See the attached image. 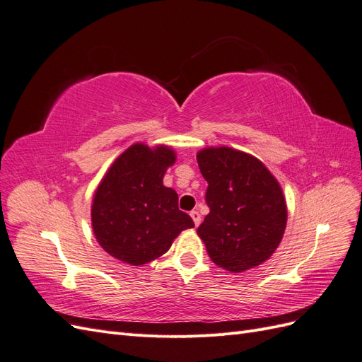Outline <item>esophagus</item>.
Here are the masks:
<instances>
[{"instance_id":"1","label":"esophagus","mask_w":362,"mask_h":362,"mask_svg":"<svg viewBox=\"0 0 362 362\" xmlns=\"http://www.w3.org/2000/svg\"><path fill=\"white\" fill-rule=\"evenodd\" d=\"M190 216H192V218H193V222H194V226H198V225L201 223V214H199V211H196V210H193V211L190 213Z\"/></svg>"}]
</instances>
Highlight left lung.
Listing matches in <instances>:
<instances>
[{
	"label": "left lung",
	"mask_w": 362,
	"mask_h": 362,
	"mask_svg": "<svg viewBox=\"0 0 362 362\" xmlns=\"http://www.w3.org/2000/svg\"><path fill=\"white\" fill-rule=\"evenodd\" d=\"M198 164L208 182L210 213L198 228L218 267L242 273L267 261L284 237L287 204L264 163L229 146L204 148Z\"/></svg>",
	"instance_id": "8db88e82"
}]
</instances>
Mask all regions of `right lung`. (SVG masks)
<instances>
[{
	"label": "right lung",
	"instance_id": "1",
	"mask_svg": "<svg viewBox=\"0 0 362 362\" xmlns=\"http://www.w3.org/2000/svg\"><path fill=\"white\" fill-rule=\"evenodd\" d=\"M175 160L170 146L134 144L108 168L90 213L93 234L108 255L131 266L148 264L194 226L178 208V193L163 184Z\"/></svg>",
	"mask_w": 362,
	"mask_h": 362
}]
</instances>
